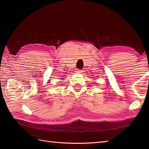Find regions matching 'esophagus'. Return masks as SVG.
I'll list each match as a JSON object with an SVG mask.
<instances>
[{
  "label": "esophagus",
  "mask_w": 149,
  "mask_h": 149,
  "mask_svg": "<svg viewBox=\"0 0 149 149\" xmlns=\"http://www.w3.org/2000/svg\"><path fill=\"white\" fill-rule=\"evenodd\" d=\"M76 72L77 73H81V72H83V70H82L81 69H77L76 70Z\"/></svg>",
  "instance_id": "obj_1"
}]
</instances>
